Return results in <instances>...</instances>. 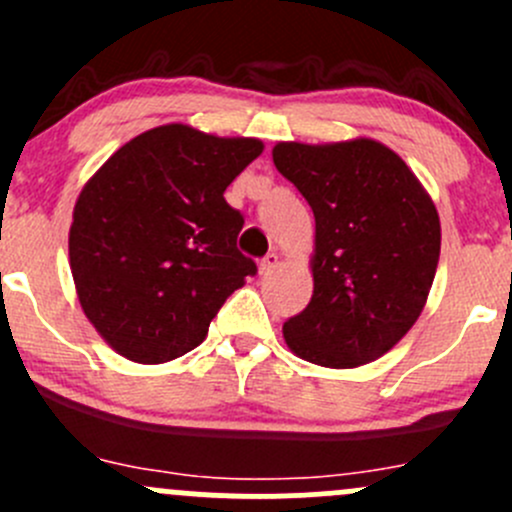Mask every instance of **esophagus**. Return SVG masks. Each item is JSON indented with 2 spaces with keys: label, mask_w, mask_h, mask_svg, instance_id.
Segmentation results:
<instances>
[{
  "label": "esophagus",
  "mask_w": 512,
  "mask_h": 512,
  "mask_svg": "<svg viewBox=\"0 0 512 512\" xmlns=\"http://www.w3.org/2000/svg\"><path fill=\"white\" fill-rule=\"evenodd\" d=\"M277 265H279L277 252H267V255L260 260V274H270Z\"/></svg>",
  "instance_id": "esophagus-1"
}]
</instances>
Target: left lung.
<instances>
[{
  "instance_id": "8db88e82",
  "label": "left lung",
  "mask_w": 512,
  "mask_h": 512,
  "mask_svg": "<svg viewBox=\"0 0 512 512\" xmlns=\"http://www.w3.org/2000/svg\"><path fill=\"white\" fill-rule=\"evenodd\" d=\"M272 159L316 220L314 294L284 321L289 351L324 368L378 360L405 338L432 289L441 250L432 196L390 147L368 137L279 142Z\"/></svg>"
}]
</instances>
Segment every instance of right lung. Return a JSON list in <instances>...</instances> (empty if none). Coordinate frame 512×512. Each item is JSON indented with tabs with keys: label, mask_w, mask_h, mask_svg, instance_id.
<instances>
[{
	"label": "right lung",
	"mask_w": 512,
	"mask_h": 512,
	"mask_svg": "<svg viewBox=\"0 0 512 512\" xmlns=\"http://www.w3.org/2000/svg\"><path fill=\"white\" fill-rule=\"evenodd\" d=\"M262 149L174 122L129 139L90 176L68 257L80 306L112 351L144 365L193 351L257 272L235 247L245 220L223 193Z\"/></svg>",
	"instance_id": "add662e5"
}]
</instances>
